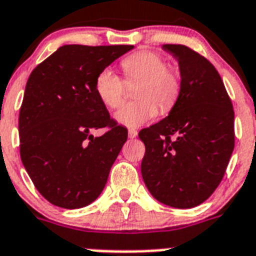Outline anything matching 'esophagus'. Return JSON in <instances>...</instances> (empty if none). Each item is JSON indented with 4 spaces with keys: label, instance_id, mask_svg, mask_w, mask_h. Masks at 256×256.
<instances>
[{
    "label": "esophagus",
    "instance_id": "34e87169",
    "mask_svg": "<svg viewBox=\"0 0 256 256\" xmlns=\"http://www.w3.org/2000/svg\"><path fill=\"white\" fill-rule=\"evenodd\" d=\"M128 136H130V138H134L136 136H138V130H128Z\"/></svg>",
    "mask_w": 256,
    "mask_h": 256
}]
</instances>
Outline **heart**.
I'll list each match as a JSON object with an SVG mask.
<instances>
[{
    "label": "heart",
    "mask_w": 256,
    "mask_h": 256,
    "mask_svg": "<svg viewBox=\"0 0 256 256\" xmlns=\"http://www.w3.org/2000/svg\"><path fill=\"white\" fill-rule=\"evenodd\" d=\"M126 80H140L136 98L140 100L122 106L114 118L118 124L130 128L142 126L162 112L174 108L182 92V76L179 70L167 66L159 53L150 50L136 52L122 61ZM97 97L106 106L116 110L124 98V81L110 69L101 70L94 81Z\"/></svg>",
    "instance_id": "obj_1"
}]
</instances>
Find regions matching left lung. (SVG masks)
<instances>
[{"label":"left lung","mask_w":256,"mask_h":256,"mask_svg":"<svg viewBox=\"0 0 256 256\" xmlns=\"http://www.w3.org/2000/svg\"><path fill=\"white\" fill-rule=\"evenodd\" d=\"M163 49L179 62L182 92L167 118L138 132L146 146L142 175L160 203L192 208L224 176L235 142L232 102L206 57L186 45Z\"/></svg>","instance_id":"1"}]
</instances>
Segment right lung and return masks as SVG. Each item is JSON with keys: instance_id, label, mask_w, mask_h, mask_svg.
<instances>
[{"instance_id": "1", "label": "right lung", "mask_w": 256, "mask_h": 256, "mask_svg": "<svg viewBox=\"0 0 256 256\" xmlns=\"http://www.w3.org/2000/svg\"><path fill=\"white\" fill-rule=\"evenodd\" d=\"M134 45H64L28 78L18 118L20 155L38 192L61 208L98 198L128 138L97 97V74ZM108 128L94 138L92 130Z\"/></svg>"}]
</instances>
